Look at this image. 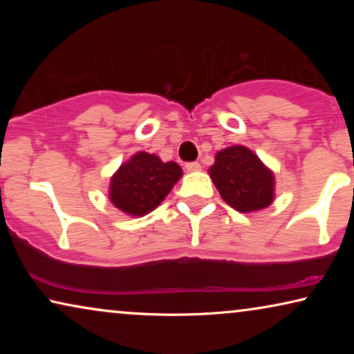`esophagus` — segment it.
<instances>
[{
  "mask_svg": "<svg viewBox=\"0 0 354 354\" xmlns=\"http://www.w3.org/2000/svg\"><path fill=\"white\" fill-rule=\"evenodd\" d=\"M185 169L188 172H196V171H200L201 166H200V162H187Z\"/></svg>",
  "mask_w": 354,
  "mask_h": 354,
  "instance_id": "obj_1",
  "label": "esophagus"
}]
</instances>
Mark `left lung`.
I'll return each mask as SVG.
<instances>
[{
    "label": "left lung",
    "instance_id": "obj_1",
    "mask_svg": "<svg viewBox=\"0 0 354 354\" xmlns=\"http://www.w3.org/2000/svg\"><path fill=\"white\" fill-rule=\"evenodd\" d=\"M209 176L222 200L240 212H254L272 205L274 172L243 145H234L216 153Z\"/></svg>",
    "mask_w": 354,
    "mask_h": 354
}]
</instances>
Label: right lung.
Wrapping results in <instances>:
<instances>
[{"label":"right lung","mask_w":354,"mask_h":354,"mask_svg":"<svg viewBox=\"0 0 354 354\" xmlns=\"http://www.w3.org/2000/svg\"><path fill=\"white\" fill-rule=\"evenodd\" d=\"M182 174L177 162L138 151L111 177L109 201L125 214L142 217L161 205Z\"/></svg>","instance_id":"add662e5"}]
</instances>
